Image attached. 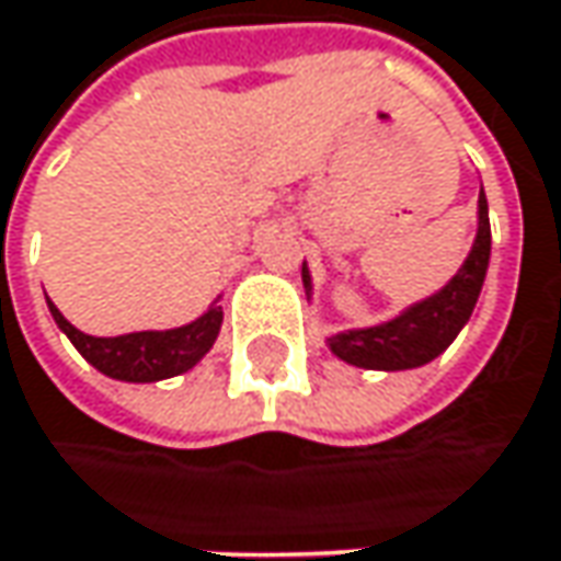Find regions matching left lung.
Masks as SVG:
<instances>
[{"instance_id": "obj_1", "label": "left lung", "mask_w": 561, "mask_h": 561, "mask_svg": "<svg viewBox=\"0 0 561 561\" xmlns=\"http://www.w3.org/2000/svg\"><path fill=\"white\" fill-rule=\"evenodd\" d=\"M489 250H492V231H489V206L485 196L479 193V231L473 250L467 256V263L460 266V273L447 282L445 288L419 305H412L410 311L400 317L368 327V330H348L336 333L327 343L333 348V355H340L348 365L358 368H375V371H403V368H419L425 362H432L435 355H442L454 336L463 330V323L470 320V313L477 308L482 279L489 270ZM305 288L311 295V276L308 266L301 270Z\"/></svg>"}]
</instances>
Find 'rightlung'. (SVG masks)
<instances>
[{
  "label": "right lung",
  "mask_w": 561,
  "mask_h": 561,
  "mask_svg": "<svg viewBox=\"0 0 561 561\" xmlns=\"http://www.w3.org/2000/svg\"><path fill=\"white\" fill-rule=\"evenodd\" d=\"M56 327L72 340V346L107 378L151 383V380L174 378L190 371L209 348L221 330V308H209L199 320L178 327V330H146L126 336H88L76 330L59 308L50 301Z\"/></svg>",
  "instance_id": "add662e5"
}]
</instances>
